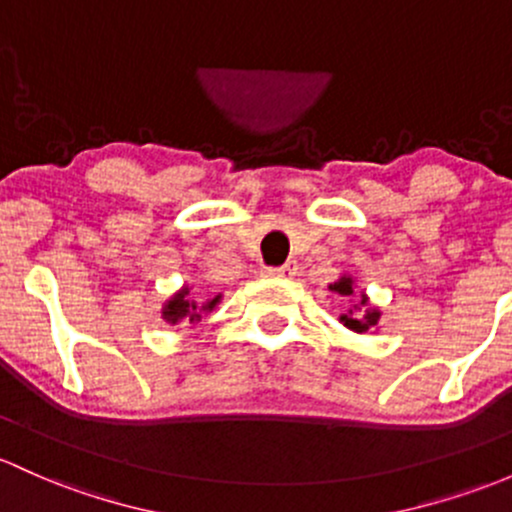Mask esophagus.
I'll return each mask as SVG.
<instances>
[{
	"mask_svg": "<svg viewBox=\"0 0 512 512\" xmlns=\"http://www.w3.org/2000/svg\"><path fill=\"white\" fill-rule=\"evenodd\" d=\"M295 271H298L295 261H288L285 266H278V268H263V276H268V278H290V276H295Z\"/></svg>",
	"mask_w": 512,
	"mask_h": 512,
	"instance_id": "esophagus-1",
	"label": "esophagus"
}]
</instances>
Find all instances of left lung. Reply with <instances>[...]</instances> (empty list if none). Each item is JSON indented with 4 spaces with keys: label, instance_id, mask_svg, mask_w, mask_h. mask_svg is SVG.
Here are the masks:
<instances>
[{
    "label": "left lung",
    "instance_id": "1",
    "mask_svg": "<svg viewBox=\"0 0 512 512\" xmlns=\"http://www.w3.org/2000/svg\"><path fill=\"white\" fill-rule=\"evenodd\" d=\"M332 288L337 290L339 295H351V293H354V290H351V280L349 278H342V280H339V283H334ZM361 305H366V298H361ZM342 322L349 329H354V332H366V329L376 327V324H378V312L376 310H368L364 317H346V315H342Z\"/></svg>",
    "mask_w": 512,
    "mask_h": 512
}]
</instances>
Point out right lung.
I'll return each mask as SVG.
<instances>
[{
    "label": "right lung",
    "mask_w": 512,
    "mask_h": 512,
    "mask_svg": "<svg viewBox=\"0 0 512 512\" xmlns=\"http://www.w3.org/2000/svg\"><path fill=\"white\" fill-rule=\"evenodd\" d=\"M217 300H219V295L214 300L207 302V305H202V310H212V307L217 305ZM183 317H190V322L200 320V315H197V302L188 300V290H183V293L175 295V298L168 300V305L163 307V320L175 324L178 320H183Z\"/></svg>",
    "instance_id": "right-lung-1"
}]
</instances>
